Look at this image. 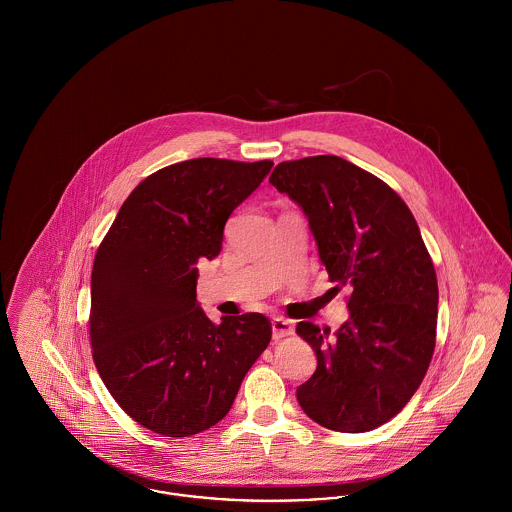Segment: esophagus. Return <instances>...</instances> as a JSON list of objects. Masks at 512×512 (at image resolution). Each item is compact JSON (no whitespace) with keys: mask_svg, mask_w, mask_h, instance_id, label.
Segmentation results:
<instances>
[{"mask_svg":"<svg viewBox=\"0 0 512 512\" xmlns=\"http://www.w3.org/2000/svg\"><path fill=\"white\" fill-rule=\"evenodd\" d=\"M293 333V325L288 321V319H284V317H276V319H272V337L278 341V339H284V337H288V335H292Z\"/></svg>","mask_w":512,"mask_h":512,"instance_id":"1","label":"esophagus"}]
</instances>
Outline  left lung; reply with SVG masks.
Segmentation results:
<instances>
[{"instance_id":"left-lung-1","label":"left lung","mask_w":512,"mask_h":512,"mask_svg":"<svg viewBox=\"0 0 512 512\" xmlns=\"http://www.w3.org/2000/svg\"><path fill=\"white\" fill-rule=\"evenodd\" d=\"M270 183L309 220L329 280L351 290L337 333L297 323L317 357L297 402L323 428L374 430L414 396L436 347L438 278L418 222L386 183L337 155L284 161Z\"/></svg>"}]
</instances>
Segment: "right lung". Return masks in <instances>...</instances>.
<instances>
[{
    "label": "right lung",
    "instance_id": "add662e5",
    "mask_svg": "<svg viewBox=\"0 0 512 512\" xmlns=\"http://www.w3.org/2000/svg\"><path fill=\"white\" fill-rule=\"evenodd\" d=\"M272 165L199 157L163 167L124 201L96 252L92 357L120 408L155 434L219 424L270 343L262 313L207 317L197 262L219 256L226 220Z\"/></svg>",
    "mask_w": 512,
    "mask_h": 512
}]
</instances>
